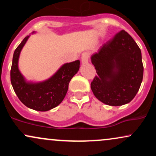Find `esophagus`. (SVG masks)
<instances>
[{
  "mask_svg": "<svg viewBox=\"0 0 156 156\" xmlns=\"http://www.w3.org/2000/svg\"><path fill=\"white\" fill-rule=\"evenodd\" d=\"M88 58H89V55L87 53H83L82 54L81 56V63L82 64H87L88 62Z\"/></svg>",
  "mask_w": 156,
  "mask_h": 156,
  "instance_id": "esophagus-1",
  "label": "esophagus"
}]
</instances>
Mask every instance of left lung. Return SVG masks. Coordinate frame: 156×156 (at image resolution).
Returning <instances> with one entry per match:
<instances>
[{
	"label": "left lung",
	"mask_w": 156,
	"mask_h": 156,
	"mask_svg": "<svg viewBox=\"0 0 156 156\" xmlns=\"http://www.w3.org/2000/svg\"><path fill=\"white\" fill-rule=\"evenodd\" d=\"M97 76L91 83L94 95L102 103L119 106L130 103L142 81L140 48L122 30L91 57Z\"/></svg>",
	"instance_id": "left-lung-1"
}]
</instances>
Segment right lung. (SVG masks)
<instances>
[{"label":"right lung","instance_id":"right-lung-1","mask_svg":"<svg viewBox=\"0 0 156 156\" xmlns=\"http://www.w3.org/2000/svg\"><path fill=\"white\" fill-rule=\"evenodd\" d=\"M29 37H25L14 52L11 83L20 101L26 106L39 112H47L59 105L64 100L69 81L79 70L80 61L64 64L47 80L28 81L20 71L18 62L20 52Z\"/></svg>","mask_w":156,"mask_h":156}]
</instances>
